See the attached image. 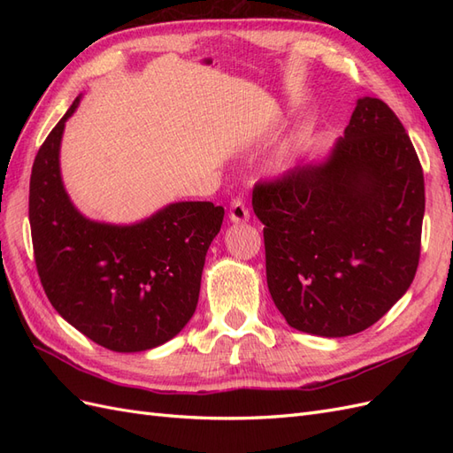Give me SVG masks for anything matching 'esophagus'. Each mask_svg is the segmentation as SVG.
<instances>
[{
  "instance_id": "1",
  "label": "esophagus",
  "mask_w": 453,
  "mask_h": 453,
  "mask_svg": "<svg viewBox=\"0 0 453 453\" xmlns=\"http://www.w3.org/2000/svg\"><path fill=\"white\" fill-rule=\"evenodd\" d=\"M228 217H230V221H232V223H243V221H250V211H248V208H245L243 200H240V198L232 200Z\"/></svg>"
}]
</instances>
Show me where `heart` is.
Returning a JSON list of instances; mask_svg holds the SVG:
<instances>
[{
  "label": "heart",
  "mask_w": 453,
  "mask_h": 453,
  "mask_svg": "<svg viewBox=\"0 0 453 453\" xmlns=\"http://www.w3.org/2000/svg\"><path fill=\"white\" fill-rule=\"evenodd\" d=\"M293 158H295V153H293V150H285V153H280V155L276 157V160L272 162V170H276V172H285V170L289 168L291 164H293Z\"/></svg>",
  "instance_id": "b5f03b06"
}]
</instances>
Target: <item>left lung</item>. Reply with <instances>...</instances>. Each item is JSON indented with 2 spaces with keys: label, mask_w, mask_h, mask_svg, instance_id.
<instances>
[{
  "label": "left lung",
  "mask_w": 453,
  "mask_h": 453,
  "mask_svg": "<svg viewBox=\"0 0 453 453\" xmlns=\"http://www.w3.org/2000/svg\"><path fill=\"white\" fill-rule=\"evenodd\" d=\"M253 211L265 225L268 291L296 331L357 334L416 276L423 172L401 120L378 98L357 100L323 160L257 185Z\"/></svg>",
  "instance_id": "left-lung-1"
}]
</instances>
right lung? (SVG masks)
Wrapping results in <instances>:
<instances>
[{"label": "right lung", "mask_w": 453, "mask_h": 453, "mask_svg": "<svg viewBox=\"0 0 453 453\" xmlns=\"http://www.w3.org/2000/svg\"><path fill=\"white\" fill-rule=\"evenodd\" d=\"M52 128L30 177V226L43 289L79 333L119 353L147 351L180 334L198 304L202 270L225 210L211 202H172L142 221L117 225L81 213L64 187Z\"/></svg>", "instance_id": "add662e5"}]
</instances>
